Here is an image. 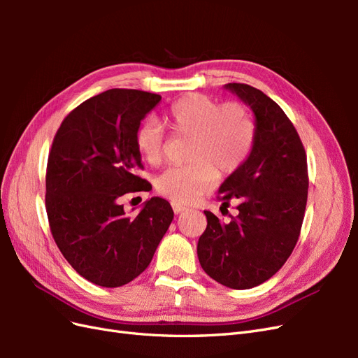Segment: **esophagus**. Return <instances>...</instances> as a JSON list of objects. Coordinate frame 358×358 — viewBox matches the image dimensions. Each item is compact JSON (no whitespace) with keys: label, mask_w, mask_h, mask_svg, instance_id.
Instances as JSON below:
<instances>
[{"label":"esophagus","mask_w":358,"mask_h":358,"mask_svg":"<svg viewBox=\"0 0 358 358\" xmlns=\"http://www.w3.org/2000/svg\"><path fill=\"white\" fill-rule=\"evenodd\" d=\"M171 208H173V212H175V213H182V212H187L188 210L185 206H180L178 203H171Z\"/></svg>","instance_id":"1"}]
</instances>
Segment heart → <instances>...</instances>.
<instances>
[{
    "mask_svg": "<svg viewBox=\"0 0 358 358\" xmlns=\"http://www.w3.org/2000/svg\"><path fill=\"white\" fill-rule=\"evenodd\" d=\"M164 121L173 137L189 138L187 161L191 164L169 169L155 182L158 194L175 203L189 204L209 192L216 175H233L255 146V117L241 101L221 103L204 94H187L169 107ZM134 143L150 166L164 158L166 137L154 121L137 128Z\"/></svg>",
    "mask_w": 358,
    "mask_h": 358,
    "instance_id": "1",
    "label": "heart"
}]
</instances>
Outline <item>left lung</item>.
I'll return each instance as SVG.
<instances>
[{"label":"left lung","instance_id":"left-lung-1","mask_svg":"<svg viewBox=\"0 0 358 358\" xmlns=\"http://www.w3.org/2000/svg\"><path fill=\"white\" fill-rule=\"evenodd\" d=\"M255 115L257 140L245 164L224 180L222 209L239 210L222 224L204 210L208 227L197 245L203 270L216 282L248 289L266 282L294 249L308 201V161L297 129L264 92L229 83Z\"/></svg>","mask_w":358,"mask_h":358}]
</instances>
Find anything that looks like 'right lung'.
Returning a JSON list of instances; mask_svg holds the SVG:
<instances>
[{"instance_id": "add662e5", "label": "right lung", "mask_w": 358, "mask_h": 358, "mask_svg": "<svg viewBox=\"0 0 358 358\" xmlns=\"http://www.w3.org/2000/svg\"><path fill=\"white\" fill-rule=\"evenodd\" d=\"M161 95L109 90L73 109L53 137L46 169L50 233L70 266L90 282L115 288L149 266L173 221L167 200L152 197L137 216L125 194L152 189L134 136Z\"/></svg>"}]
</instances>
